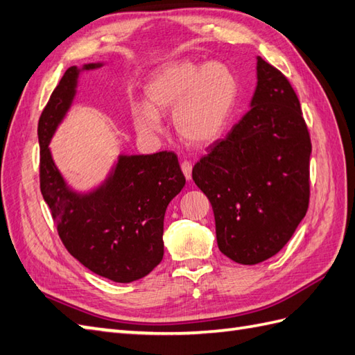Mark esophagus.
Listing matches in <instances>:
<instances>
[{
	"mask_svg": "<svg viewBox=\"0 0 355 355\" xmlns=\"http://www.w3.org/2000/svg\"><path fill=\"white\" fill-rule=\"evenodd\" d=\"M180 168H182L184 175L187 178V180H191V175H193V164L189 161H184L182 164H180Z\"/></svg>",
	"mask_w": 355,
	"mask_h": 355,
	"instance_id": "34e87169",
	"label": "esophagus"
}]
</instances>
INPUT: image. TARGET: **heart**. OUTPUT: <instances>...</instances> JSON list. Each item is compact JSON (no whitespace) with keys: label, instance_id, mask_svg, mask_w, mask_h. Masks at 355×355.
Masks as SVG:
<instances>
[{"label":"heart","instance_id":"1","mask_svg":"<svg viewBox=\"0 0 355 355\" xmlns=\"http://www.w3.org/2000/svg\"><path fill=\"white\" fill-rule=\"evenodd\" d=\"M148 103H135L132 120L143 135L162 129V112L173 110V125L184 141L209 144L223 135L239 98L235 72L221 62L168 63L144 85Z\"/></svg>","mask_w":355,"mask_h":355}]
</instances>
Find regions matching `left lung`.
<instances>
[{
	"label": "left lung",
	"mask_w": 355,
	"mask_h": 355,
	"mask_svg": "<svg viewBox=\"0 0 355 355\" xmlns=\"http://www.w3.org/2000/svg\"><path fill=\"white\" fill-rule=\"evenodd\" d=\"M250 111L193 168L220 252L256 265L288 244L309 207L312 143L288 78L257 57Z\"/></svg>",
	"instance_id": "obj_1"
}]
</instances>
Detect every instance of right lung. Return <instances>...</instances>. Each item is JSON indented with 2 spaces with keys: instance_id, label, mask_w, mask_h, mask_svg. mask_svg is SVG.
<instances>
[{
  "instance_id": "obj_1",
  "label": "right lung",
  "mask_w": 355,
  "mask_h": 355,
  "mask_svg": "<svg viewBox=\"0 0 355 355\" xmlns=\"http://www.w3.org/2000/svg\"><path fill=\"white\" fill-rule=\"evenodd\" d=\"M103 63L72 66L64 72L39 119L40 191L67 252L94 274L116 283L148 275L164 256V215L185 185L173 152L120 153L107 178L80 193L55 166L49 143L71 110L81 72Z\"/></svg>"
}]
</instances>
